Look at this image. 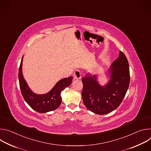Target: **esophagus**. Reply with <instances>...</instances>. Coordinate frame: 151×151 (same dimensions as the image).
<instances>
[{"instance_id": "obj_1", "label": "esophagus", "mask_w": 151, "mask_h": 151, "mask_svg": "<svg viewBox=\"0 0 151 151\" xmlns=\"http://www.w3.org/2000/svg\"><path fill=\"white\" fill-rule=\"evenodd\" d=\"M81 78V73L79 70H76L73 73L74 79H79Z\"/></svg>"}]
</instances>
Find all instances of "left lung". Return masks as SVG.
<instances>
[{
  "instance_id": "obj_1",
  "label": "left lung",
  "mask_w": 151,
  "mask_h": 151,
  "mask_svg": "<svg viewBox=\"0 0 151 151\" xmlns=\"http://www.w3.org/2000/svg\"><path fill=\"white\" fill-rule=\"evenodd\" d=\"M127 57L119 51L118 58L111 64L106 76L109 81L101 86L99 76L88 74L82 79L83 102L90 111L98 114H109L120 105L130 83V71Z\"/></svg>"
}]
</instances>
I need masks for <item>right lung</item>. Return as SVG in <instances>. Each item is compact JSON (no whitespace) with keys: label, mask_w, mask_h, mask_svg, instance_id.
I'll return each instance as SVG.
<instances>
[{"label":"right lung","mask_w":151,"mask_h":151,"mask_svg":"<svg viewBox=\"0 0 151 151\" xmlns=\"http://www.w3.org/2000/svg\"><path fill=\"white\" fill-rule=\"evenodd\" d=\"M23 57L19 68L18 79L21 94L26 103L32 108L39 113H46L55 110L61 103V93L71 84L72 76L58 81L47 93L37 94L33 93L24 78L22 70Z\"/></svg>","instance_id":"obj_1"}]
</instances>
